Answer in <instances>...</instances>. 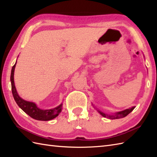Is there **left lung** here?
Segmentation results:
<instances>
[{
	"label": "left lung",
	"instance_id": "8db88e82",
	"mask_svg": "<svg viewBox=\"0 0 157 157\" xmlns=\"http://www.w3.org/2000/svg\"><path fill=\"white\" fill-rule=\"evenodd\" d=\"M134 108H135V106H133V107L125 109V110H124V111L116 113L114 115H108V114H106V113H105L101 111H99V110H97V111L100 113V114H101L102 117H104L109 118L110 119H120V118L125 117H126L128 114H129V113L134 109Z\"/></svg>",
	"mask_w": 157,
	"mask_h": 157
}]
</instances>
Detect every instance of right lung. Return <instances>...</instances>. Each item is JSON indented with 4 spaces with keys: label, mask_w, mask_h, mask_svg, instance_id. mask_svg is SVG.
I'll use <instances>...</instances> for the list:
<instances>
[{
    "label": "right lung",
    "mask_w": 157,
    "mask_h": 157,
    "mask_svg": "<svg viewBox=\"0 0 157 157\" xmlns=\"http://www.w3.org/2000/svg\"><path fill=\"white\" fill-rule=\"evenodd\" d=\"M17 61L15 64L13 66L11 73V90L13 98L17 104L21 108L26 114L30 116L32 118L39 120V121H49L53 119L59 115L62 111V104L52 109L42 110L39 109L34 102L26 101L22 99L18 95L17 92L16 90L15 83H14V71L15 68Z\"/></svg>",
    "instance_id": "1"
}]
</instances>
